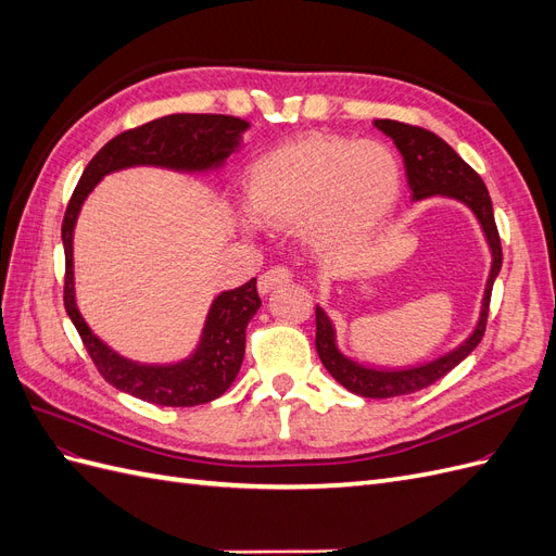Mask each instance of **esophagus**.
Returning <instances> with one entry per match:
<instances>
[{
  "instance_id": "esophagus-1",
  "label": "esophagus",
  "mask_w": 556,
  "mask_h": 556,
  "mask_svg": "<svg viewBox=\"0 0 556 556\" xmlns=\"http://www.w3.org/2000/svg\"><path fill=\"white\" fill-rule=\"evenodd\" d=\"M292 276H294L292 268H288V266H274V268H268V271H264L260 276L257 288H260L262 294H268L271 290L280 288V285H288L292 280Z\"/></svg>"
}]
</instances>
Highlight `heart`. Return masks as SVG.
I'll return each instance as SVG.
<instances>
[{
    "instance_id": "b5f03b06",
    "label": "heart",
    "mask_w": 556,
    "mask_h": 556,
    "mask_svg": "<svg viewBox=\"0 0 556 556\" xmlns=\"http://www.w3.org/2000/svg\"><path fill=\"white\" fill-rule=\"evenodd\" d=\"M248 192L268 225L304 223L311 243L341 248L366 239L392 215L401 166L380 141L313 131L252 162Z\"/></svg>"
}]
</instances>
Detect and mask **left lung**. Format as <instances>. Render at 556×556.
I'll use <instances>...</instances> for the list:
<instances>
[{
    "label": "left lung",
    "mask_w": 556,
    "mask_h": 556,
    "mask_svg": "<svg viewBox=\"0 0 556 556\" xmlns=\"http://www.w3.org/2000/svg\"><path fill=\"white\" fill-rule=\"evenodd\" d=\"M376 127L384 131L387 137H392L399 153L403 155L413 199L417 201L433 194H443V197L464 201V204L476 213L486 237V243H490V250H492V271H490V278H486L482 311H480L476 331L470 333L457 350H452L445 357H439L435 362H429L422 366L387 371V368H366L357 362L348 359L339 350V345H336V331H333L331 319L323 308L315 306V348L327 371L352 394H359L366 399H390V396H403V394L425 390V387L433 384L435 380H441L445 374H450L454 366L462 364L470 352L478 348V343L484 336L486 315H490L492 288L501 271L503 252H501L498 229L494 223L490 192H486L482 178L470 169V166L454 153L441 137H435L433 131L425 127H415V125L396 123V121H376Z\"/></svg>",
    "instance_id": "8db88e82"
}]
</instances>
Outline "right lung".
I'll return each mask as SVG.
<instances>
[{
	"label": "right lung",
	"instance_id": "1",
	"mask_svg": "<svg viewBox=\"0 0 556 556\" xmlns=\"http://www.w3.org/2000/svg\"><path fill=\"white\" fill-rule=\"evenodd\" d=\"M248 123L233 115L174 113L127 129L111 139L90 160L66 206L62 220L64 243V308L86 345L97 371L115 390L155 406L188 408L223 396L237 378L245 352V327L262 306L257 278L223 292L208 311L201 341L190 359L169 366L129 362L102 343L86 325L74 299V227L83 201L106 174L127 166H166L176 172H204L220 166L239 148Z\"/></svg>",
	"mask_w": 556,
	"mask_h": 556
}]
</instances>
